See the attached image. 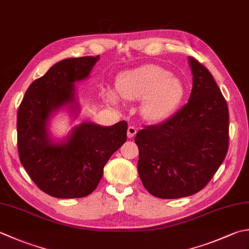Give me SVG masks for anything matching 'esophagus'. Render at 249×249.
Listing matches in <instances>:
<instances>
[{
	"instance_id": "34e87169",
	"label": "esophagus",
	"mask_w": 249,
	"mask_h": 249,
	"mask_svg": "<svg viewBox=\"0 0 249 249\" xmlns=\"http://www.w3.org/2000/svg\"><path fill=\"white\" fill-rule=\"evenodd\" d=\"M137 133V128L135 127V126H128L127 128V137L128 138H133L134 136Z\"/></svg>"
}]
</instances>
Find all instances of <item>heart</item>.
Returning a JSON list of instances; mask_svg holds the SVG:
<instances>
[{"mask_svg": "<svg viewBox=\"0 0 249 249\" xmlns=\"http://www.w3.org/2000/svg\"><path fill=\"white\" fill-rule=\"evenodd\" d=\"M115 91L105 89L104 97L109 104L119 105V96L125 101L141 99L140 115L149 122L167 119L184 96L182 81L157 65H144L121 73L115 81Z\"/></svg>", "mask_w": 249, "mask_h": 249, "instance_id": "heart-1", "label": "heart"}]
</instances>
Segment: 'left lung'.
<instances>
[{
	"instance_id": "1",
	"label": "left lung",
	"mask_w": 249,
	"mask_h": 249,
	"mask_svg": "<svg viewBox=\"0 0 249 249\" xmlns=\"http://www.w3.org/2000/svg\"><path fill=\"white\" fill-rule=\"evenodd\" d=\"M188 60L193 75L188 104L135 137L139 177L143 187L160 198H180L201 191L228 152L227 101L211 72L194 58Z\"/></svg>"
}]
</instances>
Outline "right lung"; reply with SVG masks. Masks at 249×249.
<instances>
[{
    "instance_id": "1",
    "label": "right lung",
    "mask_w": 249,
    "mask_h": 249,
    "mask_svg": "<svg viewBox=\"0 0 249 249\" xmlns=\"http://www.w3.org/2000/svg\"><path fill=\"white\" fill-rule=\"evenodd\" d=\"M97 57L67 58L29 86L17 113L19 159L32 181L58 198H77L98 186L111 155L127 139V123L112 126L83 122L62 139H53L51 121L66 109L80 114L75 83L89 77Z\"/></svg>"
}]
</instances>
